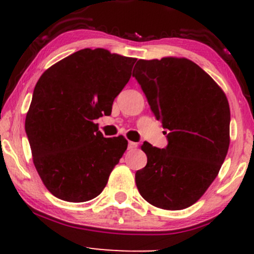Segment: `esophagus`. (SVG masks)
<instances>
[{"label": "esophagus", "instance_id": "34e87169", "mask_svg": "<svg viewBox=\"0 0 254 254\" xmlns=\"http://www.w3.org/2000/svg\"><path fill=\"white\" fill-rule=\"evenodd\" d=\"M137 148V143L136 142H129V143H127V149L129 150H133V149H136Z\"/></svg>", "mask_w": 254, "mask_h": 254}]
</instances>
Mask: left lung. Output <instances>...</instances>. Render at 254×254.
<instances>
[{"label":"left lung","instance_id":"8db88e82","mask_svg":"<svg viewBox=\"0 0 254 254\" xmlns=\"http://www.w3.org/2000/svg\"><path fill=\"white\" fill-rule=\"evenodd\" d=\"M132 76L161 122L166 148L142 145L147 165L136 185L147 202L166 210L194 204L217 177L229 148V104L222 89L186 58L139 60Z\"/></svg>","mask_w":254,"mask_h":254}]
</instances>
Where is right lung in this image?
I'll return each instance as SVG.
<instances>
[{
  "instance_id": "right-lung-1",
  "label": "right lung",
  "mask_w": 254,
  "mask_h": 254,
  "mask_svg": "<svg viewBox=\"0 0 254 254\" xmlns=\"http://www.w3.org/2000/svg\"><path fill=\"white\" fill-rule=\"evenodd\" d=\"M135 62L105 49H83L38 80L25 130L38 174L55 197L80 203L103 192L127 141L106 138L93 121L111 115Z\"/></svg>"
}]
</instances>
